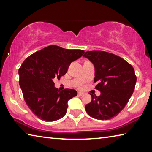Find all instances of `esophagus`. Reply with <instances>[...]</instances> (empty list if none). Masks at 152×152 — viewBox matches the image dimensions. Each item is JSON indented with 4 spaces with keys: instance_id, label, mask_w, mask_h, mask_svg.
<instances>
[{
    "instance_id": "esophagus-1",
    "label": "esophagus",
    "mask_w": 152,
    "mask_h": 152,
    "mask_svg": "<svg viewBox=\"0 0 152 152\" xmlns=\"http://www.w3.org/2000/svg\"><path fill=\"white\" fill-rule=\"evenodd\" d=\"M78 95H80V96H82V95L84 94V92H78Z\"/></svg>"
}]
</instances>
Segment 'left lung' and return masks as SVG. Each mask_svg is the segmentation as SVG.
<instances>
[{
    "label": "left lung",
    "mask_w": 152,
    "mask_h": 152,
    "mask_svg": "<svg viewBox=\"0 0 152 152\" xmlns=\"http://www.w3.org/2000/svg\"><path fill=\"white\" fill-rule=\"evenodd\" d=\"M84 57L94 64L95 88L101 92L85 107L90 116L99 120L116 117L132 96L137 80L134 69L124 59L103 51H88Z\"/></svg>",
    "instance_id": "8db88e82"
}]
</instances>
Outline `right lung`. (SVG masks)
<instances>
[{"mask_svg": "<svg viewBox=\"0 0 152 152\" xmlns=\"http://www.w3.org/2000/svg\"><path fill=\"white\" fill-rule=\"evenodd\" d=\"M84 53L50 45L29 56L19 69V85L27 106L39 119L55 121L66 115L68 101L77 95L73 89L60 91L53 78L65 75L72 61Z\"/></svg>", "mask_w": 152, "mask_h": 152, "instance_id": "1", "label": "right lung"}]
</instances>
